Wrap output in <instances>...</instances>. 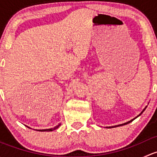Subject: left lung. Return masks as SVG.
<instances>
[{"label":"left lung","instance_id":"obj_1","mask_svg":"<svg viewBox=\"0 0 157 157\" xmlns=\"http://www.w3.org/2000/svg\"><path fill=\"white\" fill-rule=\"evenodd\" d=\"M146 108H147V107H146ZM146 108H145V109H144V110H143V111H142V112H141V113H140V115H137V117H136V118H134V119L131 120V121H128V122H125V123H124V124H118V125H115V126H112V127H109V128H115V127H118V126H122V125H124V124H128V123L131 122V121H133V120H134V119H135V118H137V117H138V116H140V115H141V114H142V113H143V112H144V110H145V109H146ZM107 128H108V127H107Z\"/></svg>","mask_w":157,"mask_h":157}]
</instances>
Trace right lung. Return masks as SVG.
Returning a JSON list of instances; mask_svg holds the SVG:
<instances>
[{"mask_svg": "<svg viewBox=\"0 0 157 157\" xmlns=\"http://www.w3.org/2000/svg\"><path fill=\"white\" fill-rule=\"evenodd\" d=\"M60 125H61V124H58V125L55 126V128H49V129H42V130H37V131H54V130L57 129V128H58V127H59ZM26 127H28V126H26ZM28 128H30L29 127H28Z\"/></svg>", "mask_w": 157, "mask_h": 157, "instance_id": "obj_1", "label": "right lung"}]
</instances>
